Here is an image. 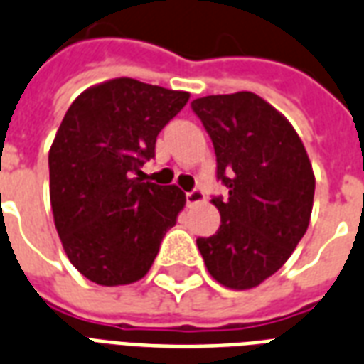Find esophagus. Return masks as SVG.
I'll use <instances>...</instances> for the list:
<instances>
[{
  "mask_svg": "<svg viewBox=\"0 0 364 364\" xmlns=\"http://www.w3.org/2000/svg\"><path fill=\"white\" fill-rule=\"evenodd\" d=\"M185 198H187L188 206H193V204H200V202H204V191H202V188H193L191 193L185 194Z\"/></svg>",
  "mask_w": 364,
  "mask_h": 364,
  "instance_id": "34e87169",
  "label": "esophagus"
}]
</instances>
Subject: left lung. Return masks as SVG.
<instances>
[{"mask_svg": "<svg viewBox=\"0 0 364 364\" xmlns=\"http://www.w3.org/2000/svg\"><path fill=\"white\" fill-rule=\"evenodd\" d=\"M212 139L218 179L229 196H213L221 225L196 238L213 279L248 290L277 273L307 231L315 176L301 139L284 116L250 91L191 102Z\"/></svg>", "mask_w": 364, "mask_h": 364, "instance_id": "8db88e82", "label": "left lung"}]
</instances>
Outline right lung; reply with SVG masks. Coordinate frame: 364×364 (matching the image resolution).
<instances>
[{"mask_svg":"<svg viewBox=\"0 0 364 364\" xmlns=\"http://www.w3.org/2000/svg\"><path fill=\"white\" fill-rule=\"evenodd\" d=\"M187 101V91L116 77L66 110L49 151V196L66 256L91 282L143 279L176 225L185 193L135 176Z\"/></svg>","mask_w":364,"mask_h":364,"instance_id":"add662e5","label":"right lung"}]
</instances>
